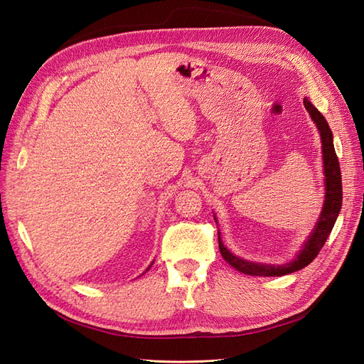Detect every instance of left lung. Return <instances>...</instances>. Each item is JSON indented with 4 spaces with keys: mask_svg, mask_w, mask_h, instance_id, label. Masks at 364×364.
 I'll use <instances>...</instances> for the list:
<instances>
[{
    "mask_svg": "<svg viewBox=\"0 0 364 364\" xmlns=\"http://www.w3.org/2000/svg\"><path fill=\"white\" fill-rule=\"evenodd\" d=\"M304 106L306 111L310 112L318 132H321V138H322L326 194H325V203H323L321 218H318L317 226L314 228L311 237L308 238V241L304 245V249L299 252V255L296 257L294 261L284 264V266H264V264L249 262V261L241 259L232 255V253L223 246L222 240L218 237V249L225 261L229 262L235 270L245 274H252V277H282V274H289L306 267L323 247L326 238L329 237V234H331L337 215L341 209V197H343V193H341V173H340V164H338L334 144H333L331 129H329L325 117L318 112L317 109L306 100V98L304 100Z\"/></svg>",
    "mask_w": 364,
    "mask_h": 364,
    "instance_id": "8db88e82",
    "label": "left lung"
}]
</instances>
